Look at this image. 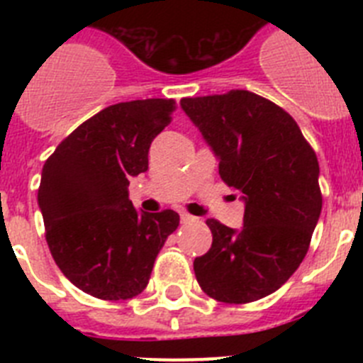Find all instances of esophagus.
I'll return each mask as SVG.
<instances>
[{
  "label": "esophagus",
  "mask_w": 363,
  "mask_h": 363,
  "mask_svg": "<svg viewBox=\"0 0 363 363\" xmlns=\"http://www.w3.org/2000/svg\"><path fill=\"white\" fill-rule=\"evenodd\" d=\"M179 220H182V223H192V221H196V218L187 213H182L179 214Z\"/></svg>",
  "instance_id": "esophagus-1"
}]
</instances>
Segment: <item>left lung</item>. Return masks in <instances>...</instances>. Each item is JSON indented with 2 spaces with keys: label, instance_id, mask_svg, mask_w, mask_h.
<instances>
[{
  "label": "left lung",
  "instance_id": "8db88e82",
  "mask_svg": "<svg viewBox=\"0 0 363 363\" xmlns=\"http://www.w3.org/2000/svg\"><path fill=\"white\" fill-rule=\"evenodd\" d=\"M220 160V176L242 192L243 227L207 220L213 245L194 259L201 291L249 303L280 289L306 258L322 213L320 167L296 121L249 91L179 101Z\"/></svg>",
  "mask_w": 363,
  "mask_h": 363
}]
</instances>
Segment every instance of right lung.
I'll use <instances>...</instances> for the list:
<instances>
[{"label": "right lung", "mask_w": 363, "mask_h": 363, "mask_svg": "<svg viewBox=\"0 0 363 363\" xmlns=\"http://www.w3.org/2000/svg\"><path fill=\"white\" fill-rule=\"evenodd\" d=\"M174 99L111 105L70 133L43 165L38 203L50 255L78 289L101 300L138 296L179 225L174 211L140 213L130 178L149 169L150 143Z\"/></svg>", "instance_id": "right-lung-1"}]
</instances>
